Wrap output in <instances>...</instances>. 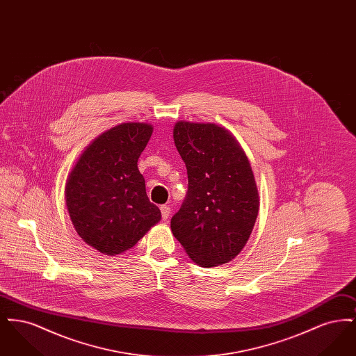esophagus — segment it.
Wrapping results in <instances>:
<instances>
[{
	"label": "esophagus",
	"mask_w": 356,
	"mask_h": 356,
	"mask_svg": "<svg viewBox=\"0 0 356 356\" xmlns=\"http://www.w3.org/2000/svg\"><path fill=\"white\" fill-rule=\"evenodd\" d=\"M160 209H161V218H163V220H167L170 215V205H161Z\"/></svg>",
	"instance_id": "34e87169"
}]
</instances>
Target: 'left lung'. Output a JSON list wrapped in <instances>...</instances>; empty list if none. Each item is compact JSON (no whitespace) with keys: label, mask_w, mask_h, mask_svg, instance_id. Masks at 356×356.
<instances>
[{"label":"left lung","mask_w":356,"mask_h":356,"mask_svg":"<svg viewBox=\"0 0 356 356\" xmlns=\"http://www.w3.org/2000/svg\"><path fill=\"white\" fill-rule=\"evenodd\" d=\"M173 140L188 175V191L172 216V234L202 267L240 254L254 229L259 195L250 161L231 134L215 124L180 121Z\"/></svg>","instance_id":"1"}]
</instances>
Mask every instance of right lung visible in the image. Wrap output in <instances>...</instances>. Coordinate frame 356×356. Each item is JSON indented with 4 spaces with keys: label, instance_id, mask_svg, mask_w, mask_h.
Returning a JSON list of instances; mask_svg holds the SVG:
<instances>
[{
    "label": "right lung",
    "instance_id": "add662e5",
    "mask_svg": "<svg viewBox=\"0 0 356 356\" xmlns=\"http://www.w3.org/2000/svg\"><path fill=\"white\" fill-rule=\"evenodd\" d=\"M152 129L148 124L127 122L106 131L86 148L69 175V216L80 237L102 254L132 248L161 219L137 168Z\"/></svg>",
    "mask_w": 356,
    "mask_h": 356
}]
</instances>
